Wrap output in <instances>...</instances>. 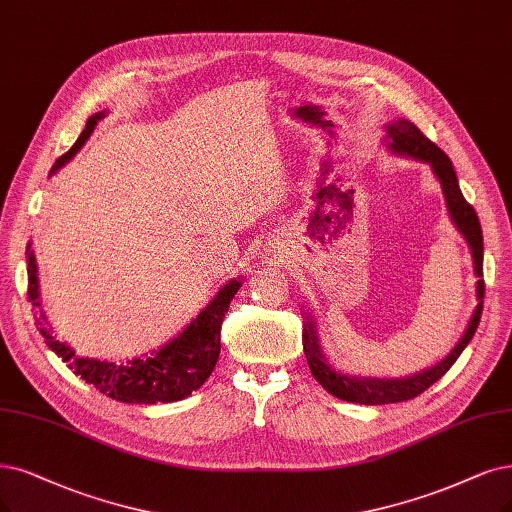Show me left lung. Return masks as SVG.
<instances>
[{
	"mask_svg": "<svg viewBox=\"0 0 512 512\" xmlns=\"http://www.w3.org/2000/svg\"><path fill=\"white\" fill-rule=\"evenodd\" d=\"M388 147L399 156H409L415 160L428 162L434 170V175L441 181L445 202H447V211L451 215V221L456 223L460 234L466 238L470 251H472V261H475V274H477V299L479 304L475 308V314H472L470 323L462 335L460 342L456 344L439 365H434L422 373H415L411 377H403V380H377V377H354V375H344L335 371L331 365H327L323 352H320L318 344V335H316V325L312 320H308V325L304 327V333H301V342H304V352L308 358L310 371L314 375V380L323 386L327 392L333 396L348 403H358V405H386V403H401L415 399V396L422 394L426 388H430L434 382H439L441 377L451 369V365L458 361V356L464 352L468 342L475 335L481 312H483V297H485V282H483V232H481V223L466 198L462 196V189L458 185L456 170H453L451 160L447 158L445 151L441 147L434 145L428 137L422 135V130L415 126L409 120H396L388 124Z\"/></svg>",
	"mask_w": 512,
	"mask_h": 512,
	"instance_id": "left-lung-1",
	"label": "left lung"
}]
</instances>
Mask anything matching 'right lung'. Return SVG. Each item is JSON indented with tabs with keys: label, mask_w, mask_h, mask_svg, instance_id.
<instances>
[{
	"label": "right lung",
	"mask_w": 512,
	"mask_h": 512,
	"mask_svg": "<svg viewBox=\"0 0 512 512\" xmlns=\"http://www.w3.org/2000/svg\"><path fill=\"white\" fill-rule=\"evenodd\" d=\"M105 116L103 111L94 113L88 118L86 128L78 141L67 151L65 156L54 162L50 173H56L65 162H69L80 147L88 141L90 132L97 126V122ZM27 276H29V301L33 308L42 312L40 301V282H37V266L35 255L27 246ZM242 287V280L234 278L223 285V289L208 301V306L189 323V327L177 335L173 342L162 346L147 358H135L126 365H116L107 361H97V358H78L75 350L67 344L59 342L50 329L46 327L44 312L37 318V327L44 335L48 348L59 354L73 369L75 375L92 384L99 392L111 396L113 401L120 403H139V405H156V403H175L185 399V396L198 390L208 375L213 373L215 363L221 352V325L230 301Z\"/></svg>",
	"instance_id": "obj_1"
}]
</instances>
